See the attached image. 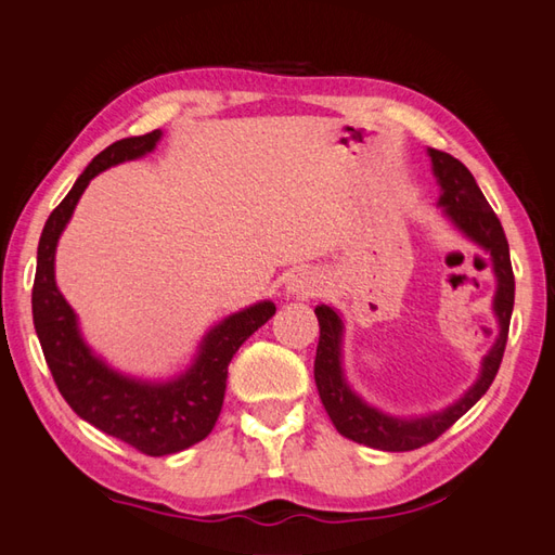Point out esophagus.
<instances>
[{
	"label": "esophagus",
	"instance_id": "obj_1",
	"mask_svg": "<svg viewBox=\"0 0 555 555\" xmlns=\"http://www.w3.org/2000/svg\"><path fill=\"white\" fill-rule=\"evenodd\" d=\"M286 291L296 298H308V296H312V291H315V281L306 276V274H296V276L288 279Z\"/></svg>",
	"mask_w": 555,
	"mask_h": 555
}]
</instances>
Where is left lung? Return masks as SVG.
Returning a JSON list of instances; mask_svg holds the SVG:
<instances>
[{
    "label": "left lung",
    "mask_w": 555,
    "mask_h": 555,
    "mask_svg": "<svg viewBox=\"0 0 555 555\" xmlns=\"http://www.w3.org/2000/svg\"><path fill=\"white\" fill-rule=\"evenodd\" d=\"M429 157L441 186L439 206H444V214L463 235L470 237L482 249H488L492 257V269H495L498 276L492 310H495L500 322V337L495 347L488 351V357L482 359L478 380L473 383V388L459 402L435 412V415L402 420L383 415L376 408L366 405L347 386L345 371H341V318L330 306H318L315 315L320 322V341L315 351V386L322 405H325L332 425L337 427L341 437L380 451H412L429 444L486 396L490 383L498 376L502 354H505L509 318L512 308H515V274H512L509 245L500 218L482 196L466 165L435 147H429Z\"/></svg>",
    "instance_id": "1"
}]
</instances>
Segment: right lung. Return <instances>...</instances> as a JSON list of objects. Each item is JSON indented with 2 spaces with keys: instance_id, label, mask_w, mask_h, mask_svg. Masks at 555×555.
Wrapping results in <instances>:
<instances>
[{
  "instance_id": "right-lung-1",
  "label": "right lung",
  "mask_w": 555,
  "mask_h": 555,
  "mask_svg": "<svg viewBox=\"0 0 555 555\" xmlns=\"http://www.w3.org/2000/svg\"><path fill=\"white\" fill-rule=\"evenodd\" d=\"M159 138H163L159 130L124 138L89 163L69 194L46 220L38 243L31 294L36 335L67 405L104 435L126 441L147 456L184 451L210 435L223 408L230 359L276 312L271 300H261L218 322L201 341L196 361L186 374L167 383H147L118 374L85 345L75 310L55 284V247L60 233L73 218L89 181L108 167L147 155L150 150H155Z\"/></svg>"
}]
</instances>
